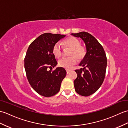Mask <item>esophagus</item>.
Masks as SVG:
<instances>
[{
	"label": "esophagus",
	"instance_id": "esophagus-1",
	"mask_svg": "<svg viewBox=\"0 0 128 128\" xmlns=\"http://www.w3.org/2000/svg\"><path fill=\"white\" fill-rule=\"evenodd\" d=\"M66 73H67V74H69V73L70 72H71V70H66Z\"/></svg>",
	"mask_w": 128,
	"mask_h": 128
}]
</instances>
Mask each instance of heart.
I'll return each instance as SVG.
<instances>
[{"label": "heart", "instance_id": "obj_1", "mask_svg": "<svg viewBox=\"0 0 128 128\" xmlns=\"http://www.w3.org/2000/svg\"><path fill=\"white\" fill-rule=\"evenodd\" d=\"M63 44L66 48H71L69 53V55L71 56L62 58L59 60L58 64L60 66L66 69H70L76 63L77 60L76 57L79 60L83 59L85 56L86 50L85 48L80 46V40L74 37H70L65 40ZM52 53L57 58L62 55V47L60 43H56L54 45Z\"/></svg>", "mask_w": 128, "mask_h": 128}]
</instances>
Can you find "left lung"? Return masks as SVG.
<instances>
[{"mask_svg":"<svg viewBox=\"0 0 128 128\" xmlns=\"http://www.w3.org/2000/svg\"><path fill=\"white\" fill-rule=\"evenodd\" d=\"M85 42L86 53L80 63L82 69L75 70L78 77L74 81L75 91L82 96H88L96 92L104 81L107 57L102 45L88 32L72 34Z\"/></svg>","mask_w":128,"mask_h":128,"instance_id":"1","label":"left lung"}]
</instances>
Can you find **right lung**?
I'll list each match as a JSON object with an SVG mask.
<instances>
[{
	"label": "right lung",
	"instance_id": "obj_1",
	"mask_svg": "<svg viewBox=\"0 0 128 128\" xmlns=\"http://www.w3.org/2000/svg\"><path fill=\"white\" fill-rule=\"evenodd\" d=\"M66 35L43 34L32 42L27 50L24 66L28 82L34 90L48 97L56 94L66 72L63 68L52 69L57 64L52 53L54 45Z\"/></svg>",
	"mask_w": 128,
	"mask_h": 128
}]
</instances>
